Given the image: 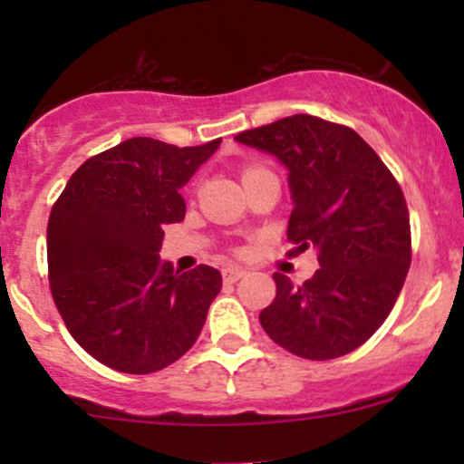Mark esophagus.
Here are the masks:
<instances>
[{
    "label": "esophagus",
    "mask_w": 464,
    "mask_h": 464,
    "mask_svg": "<svg viewBox=\"0 0 464 464\" xmlns=\"http://www.w3.org/2000/svg\"><path fill=\"white\" fill-rule=\"evenodd\" d=\"M244 275H246V270H244L242 266H227V268L222 270V276H225V281H228V284L242 279Z\"/></svg>",
    "instance_id": "34e87169"
}]
</instances>
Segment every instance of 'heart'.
Returning <instances> with one entry per match:
<instances>
[{"instance_id":"heart-1","label":"heart","mask_w":464,"mask_h":464,"mask_svg":"<svg viewBox=\"0 0 464 464\" xmlns=\"http://www.w3.org/2000/svg\"><path fill=\"white\" fill-rule=\"evenodd\" d=\"M264 165H246V168H244V172H242V179H248V177H253V174H259V172H264Z\"/></svg>"}]
</instances>
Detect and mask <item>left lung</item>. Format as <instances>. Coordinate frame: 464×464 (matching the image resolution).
I'll list each match as a JSON object with an SVG mask.
<instances>
[{
    "label": "left lung",
    "mask_w": 464,
    "mask_h": 464,
    "mask_svg": "<svg viewBox=\"0 0 464 464\" xmlns=\"http://www.w3.org/2000/svg\"><path fill=\"white\" fill-rule=\"evenodd\" d=\"M287 168V239L314 248L321 268L295 285L275 273L276 296L259 314L279 347L305 360H334L364 344L395 305L412 242L397 179L353 129L292 115L236 135Z\"/></svg>",
    "instance_id": "obj_1"
}]
</instances>
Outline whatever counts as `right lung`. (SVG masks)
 <instances>
[{
    "label": "right lung",
    "mask_w": 464,
    "mask_h": 464,
    "mask_svg": "<svg viewBox=\"0 0 464 464\" xmlns=\"http://www.w3.org/2000/svg\"><path fill=\"white\" fill-rule=\"evenodd\" d=\"M220 140L179 148L132 137L87 159L47 222L52 299L73 340L111 369L148 375L198 340L222 276L161 264L163 227L185 218L179 189Z\"/></svg>",
    "instance_id": "right-lung-1"
}]
</instances>
